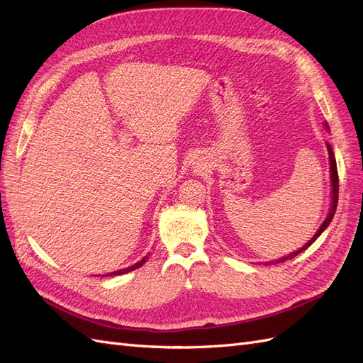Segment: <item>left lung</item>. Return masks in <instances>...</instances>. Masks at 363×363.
<instances>
[{"label":"left lung","mask_w":363,"mask_h":363,"mask_svg":"<svg viewBox=\"0 0 363 363\" xmlns=\"http://www.w3.org/2000/svg\"><path fill=\"white\" fill-rule=\"evenodd\" d=\"M325 127L328 128V125L325 124ZM327 151H328V159H330V177H332V208H330V212H328V215H327V218H325V221L323 223V225L318 228V232L313 235V238L309 240V242H307L303 248H300V250H296L295 252H292V255H289V256H286V257H281V259H279V260H276V263H280V262H284V260H288V259H294L296 255H300V252H303L306 248H309L315 240H316V238L320 236L324 230L330 225V223H332V219H333V216H335V212H336V206H337V192H339V179H337V168H336V159H335V155H333V151H332V147H330V144H327ZM268 263H271V262H268ZM267 263V265H268ZM274 263V262H272Z\"/></svg>","instance_id":"1"}]
</instances>
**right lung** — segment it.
Instances as JSON below:
<instances>
[{
    "label": "right lung",
    "mask_w": 363,
    "mask_h": 363,
    "mask_svg": "<svg viewBox=\"0 0 363 363\" xmlns=\"http://www.w3.org/2000/svg\"><path fill=\"white\" fill-rule=\"evenodd\" d=\"M147 259H148V256H145L144 259H140L138 263H135V265H131V267L124 268V269L115 271V272H111V274H106V276H121V274H125V272H130V271H135V269H138V268H140L142 265H144V263L147 262Z\"/></svg>",
    "instance_id": "add662e5"
}]
</instances>
